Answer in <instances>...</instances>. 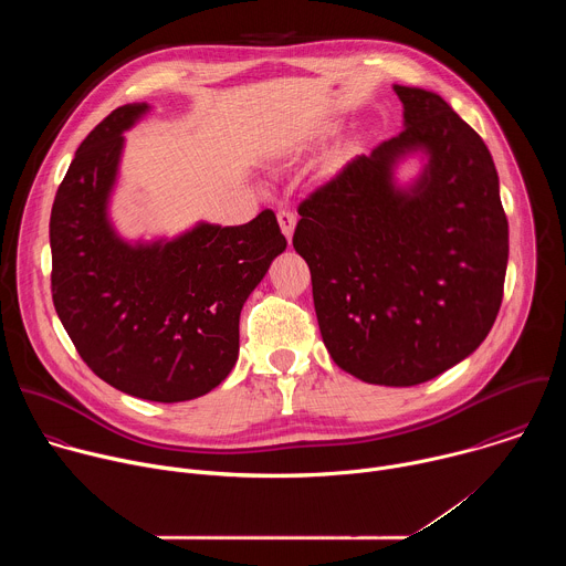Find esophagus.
I'll return each instance as SVG.
<instances>
[{
	"label": "esophagus",
	"mask_w": 566,
	"mask_h": 566,
	"mask_svg": "<svg viewBox=\"0 0 566 566\" xmlns=\"http://www.w3.org/2000/svg\"><path fill=\"white\" fill-rule=\"evenodd\" d=\"M277 221H280L282 232H284V234H286V239L291 241L293 230H295V221H297L295 212H291V210H280V212H277Z\"/></svg>",
	"instance_id": "34e87169"
}]
</instances>
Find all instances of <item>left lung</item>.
Returning <instances> with one entry per match:
<instances>
[{
    "mask_svg": "<svg viewBox=\"0 0 566 566\" xmlns=\"http://www.w3.org/2000/svg\"><path fill=\"white\" fill-rule=\"evenodd\" d=\"M402 129L297 208L293 249L311 271L322 340L347 374L426 382L468 358L502 306L509 221L493 156L434 92L394 85ZM422 175L398 187L410 153Z\"/></svg>",
    "mask_w": 566,
    "mask_h": 566,
    "instance_id": "left-lung-1",
    "label": "left lung"
}]
</instances>
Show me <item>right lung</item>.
I'll use <instances>...</instances> for the list:
<instances>
[{
    "label": "right lung",
    "instance_id": "right-lung-1",
    "mask_svg": "<svg viewBox=\"0 0 566 566\" xmlns=\"http://www.w3.org/2000/svg\"><path fill=\"white\" fill-rule=\"evenodd\" d=\"M147 103L114 109L83 143L51 208V291L87 367L145 400L214 389L239 356V313L284 253L273 210L244 226L199 221L172 239L125 241L109 219L125 136Z\"/></svg>",
    "mask_w": 566,
    "mask_h": 566
}]
</instances>
